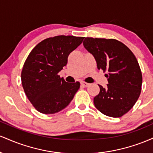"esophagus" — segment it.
I'll return each mask as SVG.
<instances>
[{
  "mask_svg": "<svg viewBox=\"0 0 153 153\" xmlns=\"http://www.w3.org/2000/svg\"><path fill=\"white\" fill-rule=\"evenodd\" d=\"M80 84H81L82 86H83V87H88L89 85H90V84L88 83V82H83V81L80 82Z\"/></svg>",
  "mask_w": 153,
  "mask_h": 153,
  "instance_id": "esophagus-1",
  "label": "esophagus"
}]
</instances>
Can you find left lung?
<instances>
[{"label": "left lung", "instance_id": "8db88e82", "mask_svg": "<svg viewBox=\"0 0 153 153\" xmlns=\"http://www.w3.org/2000/svg\"><path fill=\"white\" fill-rule=\"evenodd\" d=\"M83 46L94 57L98 69L106 71V88L94 99L96 108L111 117H121L137 101L143 77L136 57L125 45L113 39L86 37Z\"/></svg>", "mask_w": 153, "mask_h": 153}]
</instances>
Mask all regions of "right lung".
<instances>
[{
	"mask_svg": "<svg viewBox=\"0 0 153 153\" xmlns=\"http://www.w3.org/2000/svg\"><path fill=\"white\" fill-rule=\"evenodd\" d=\"M83 39L64 35L47 38L39 43L26 59L22 72V86L28 99L40 113L60 111L78 91L80 82H67L58 73Z\"/></svg>",
	"mask_w": 153,
	"mask_h": 153,
	"instance_id": "add662e5",
	"label": "right lung"
}]
</instances>
